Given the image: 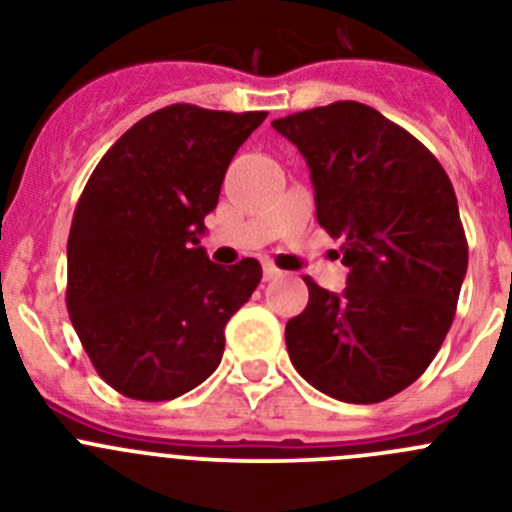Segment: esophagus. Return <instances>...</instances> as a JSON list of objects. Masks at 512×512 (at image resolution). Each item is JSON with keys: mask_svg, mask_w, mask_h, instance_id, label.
I'll use <instances>...</instances> for the list:
<instances>
[{"mask_svg": "<svg viewBox=\"0 0 512 512\" xmlns=\"http://www.w3.org/2000/svg\"><path fill=\"white\" fill-rule=\"evenodd\" d=\"M279 277H282V271H279L277 266H271V264L264 266V279H266V282H274V279H279Z\"/></svg>", "mask_w": 512, "mask_h": 512, "instance_id": "1", "label": "esophagus"}]
</instances>
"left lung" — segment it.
<instances>
[{
    "label": "left lung",
    "instance_id": "left-lung-1",
    "mask_svg": "<svg viewBox=\"0 0 512 512\" xmlns=\"http://www.w3.org/2000/svg\"><path fill=\"white\" fill-rule=\"evenodd\" d=\"M310 166L318 223L343 238V295L305 277L310 302L284 330L305 382L341 402L397 395L436 359L454 323L469 248L438 158L361 102L271 122Z\"/></svg>",
    "mask_w": 512,
    "mask_h": 512
}]
</instances>
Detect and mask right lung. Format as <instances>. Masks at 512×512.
I'll return each instance as SVG.
<instances>
[{"mask_svg":"<svg viewBox=\"0 0 512 512\" xmlns=\"http://www.w3.org/2000/svg\"><path fill=\"white\" fill-rule=\"evenodd\" d=\"M266 112L169 104L104 153L69 233L66 307L99 377L164 402L205 382L225 325L261 282V264H212L200 235L235 151Z\"/></svg>","mask_w":512,"mask_h":512,"instance_id":"add662e5","label":"right lung"}]
</instances>
